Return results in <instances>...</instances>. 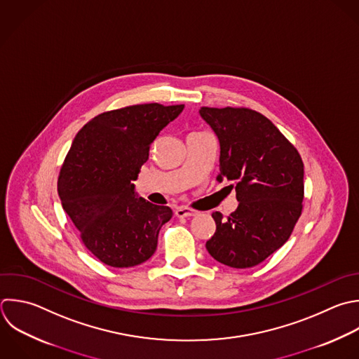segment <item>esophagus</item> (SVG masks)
<instances>
[{
	"label": "esophagus",
	"mask_w": 359,
	"mask_h": 359,
	"mask_svg": "<svg viewBox=\"0 0 359 359\" xmlns=\"http://www.w3.org/2000/svg\"><path fill=\"white\" fill-rule=\"evenodd\" d=\"M198 213L189 208H184V206H180L175 209V216L177 217H191V216H196Z\"/></svg>",
	"instance_id": "obj_1"
}]
</instances>
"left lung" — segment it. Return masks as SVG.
Returning <instances> with one entry per match:
<instances>
[{
	"label": "left lung",
	"instance_id": "left-lung-1",
	"mask_svg": "<svg viewBox=\"0 0 359 359\" xmlns=\"http://www.w3.org/2000/svg\"><path fill=\"white\" fill-rule=\"evenodd\" d=\"M219 140V181L231 182L237 209L212 213L208 252L231 268L262 262L289 238L303 201L304 168L297 150L264 115L245 108L199 109Z\"/></svg>",
	"mask_w": 359,
	"mask_h": 359
}]
</instances>
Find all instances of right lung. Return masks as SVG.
<instances>
[{
	"label": "right lung",
	"mask_w": 359,
	"mask_h": 359,
	"mask_svg": "<svg viewBox=\"0 0 359 359\" xmlns=\"http://www.w3.org/2000/svg\"><path fill=\"white\" fill-rule=\"evenodd\" d=\"M184 108L143 104L105 112L73 140L57 184L62 206L86 247L109 266L147 261L160 229L172 217L168 206L139 196L133 181L151 143Z\"/></svg>",
	"instance_id": "obj_1"
}]
</instances>
